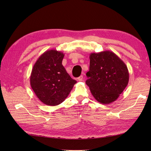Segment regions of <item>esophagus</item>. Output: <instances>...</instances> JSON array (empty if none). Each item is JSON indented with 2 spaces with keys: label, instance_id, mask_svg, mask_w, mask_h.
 <instances>
[{
  "label": "esophagus",
  "instance_id": "1",
  "mask_svg": "<svg viewBox=\"0 0 151 151\" xmlns=\"http://www.w3.org/2000/svg\"><path fill=\"white\" fill-rule=\"evenodd\" d=\"M83 75H81L80 76H79L78 78V80L79 81H83Z\"/></svg>",
  "mask_w": 151,
  "mask_h": 151
}]
</instances>
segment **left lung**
Wrapping results in <instances>:
<instances>
[{
	"instance_id": "left-lung-1",
	"label": "left lung",
	"mask_w": 151,
	"mask_h": 151,
	"mask_svg": "<svg viewBox=\"0 0 151 151\" xmlns=\"http://www.w3.org/2000/svg\"><path fill=\"white\" fill-rule=\"evenodd\" d=\"M90 70L86 73V84L93 97L101 104H107L118 98L129 82L127 67L111 51L91 53Z\"/></svg>"
}]
</instances>
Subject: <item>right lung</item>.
Returning a JSON list of instances; mask_svg holds the SVG:
<instances>
[{
  "instance_id": "1",
  "label": "right lung",
  "mask_w": 151,
  "mask_h": 151,
  "mask_svg": "<svg viewBox=\"0 0 151 151\" xmlns=\"http://www.w3.org/2000/svg\"><path fill=\"white\" fill-rule=\"evenodd\" d=\"M64 53L56 50L45 52L33 65L30 85L45 104L57 106L69 95L76 81L72 79L62 65Z\"/></svg>"
}]
</instances>
